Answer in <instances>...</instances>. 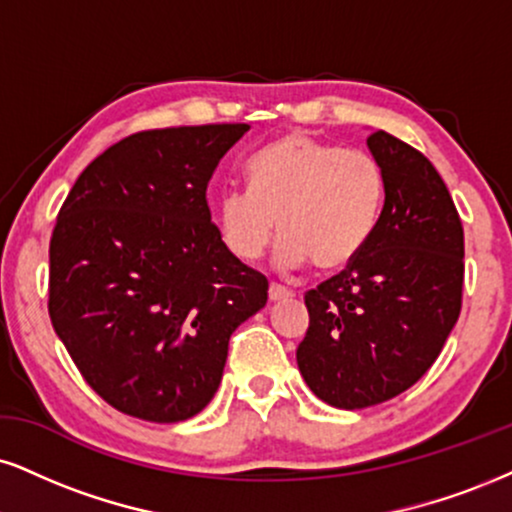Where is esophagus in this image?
<instances>
[{
	"label": "esophagus",
	"mask_w": 512,
	"mask_h": 512,
	"mask_svg": "<svg viewBox=\"0 0 512 512\" xmlns=\"http://www.w3.org/2000/svg\"><path fill=\"white\" fill-rule=\"evenodd\" d=\"M268 296H270V301H285V299H289V296H292V292H289V289H285V287H280V285H270Z\"/></svg>",
	"instance_id": "esophagus-1"
}]
</instances>
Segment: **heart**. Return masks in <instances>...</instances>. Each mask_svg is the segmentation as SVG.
<instances>
[{"instance_id": "1", "label": "heart", "mask_w": 512, "mask_h": 512, "mask_svg": "<svg viewBox=\"0 0 512 512\" xmlns=\"http://www.w3.org/2000/svg\"><path fill=\"white\" fill-rule=\"evenodd\" d=\"M249 189H232L218 201L220 242L239 261L254 263L273 242L275 220L282 239L275 263L282 270L306 266L339 270L370 242L384 206V173L361 149L280 137L246 163Z\"/></svg>"}]
</instances>
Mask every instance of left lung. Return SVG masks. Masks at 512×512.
Wrapping results in <instances>:
<instances>
[{"mask_svg":"<svg viewBox=\"0 0 512 512\" xmlns=\"http://www.w3.org/2000/svg\"><path fill=\"white\" fill-rule=\"evenodd\" d=\"M368 149L384 173L380 223L346 270L306 294L311 323L296 349L313 394L344 410L413 387L444 349L463 296V225L437 168L384 130Z\"/></svg>","mask_w":512,"mask_h":512,"instance_id":"left-lung-1","label":"left lung"}]
</instances>
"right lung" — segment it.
Masks as SVG:
<instances>
[{
    "label": "right lung",
    "instance_id": "obj_1",
    "mask_svg": "<svg viewBox=\"0 0 512 512\" xmlns=\"http://www.w3.org/2000/svg\"><path fill=\"white\" fill-rule=\"evenodd\" d=\"M249 125L137 132L97 156L49 242V318L87 384L149 422L189 420L268 280L220 242L208 180Z\"/></svg>",
    "mask_w": 512,
    "mask_h": 512
}]
</instances>
